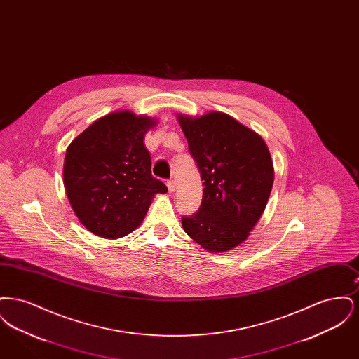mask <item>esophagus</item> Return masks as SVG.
Instances as JSON below:
<instances>
[{
	"label": "esophagus",
	"instance_id": "34e87169",
	"mask_svg": "<svg viewBox=\"0 0 359 359\" xmlns=\"http://www.w3.org/2000/svg\"><path fill=\"white\" fill-rule=\"evenodd\" d=\"M167 186H168V189H170L171 192H173V191H175V188H176V183H175V180H173V179H171V180H168V182H167Z\"/></svg>",
	"mask_w": 359,
	"mask_h": 359
}]
</instances>
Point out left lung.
<instances>
[{"label":"left lung","mask_w":359,"mask_h":359,"mask_svg":"<svg viewBox=\"0 0 359 359\" xmlns=\"http://www.w3.org/2000/svg\"><path fill=\"white\" fill-rule=\"evenodd\" d=\"M203 180L201 208L182 224L203 249L222 253L248 239L273 187L269 149L255 130L229 114H177Z\"/></svg>","instance_id":"1"}]
</instances>
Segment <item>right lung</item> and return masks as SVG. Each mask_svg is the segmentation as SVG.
I'll use <instances>...</instances> for the list:
<instances>
[{
	"label": "right lung",
	"instance_id": "right-lung-1",
	"mask_svg": "<svg viewBox=\"0 0 359 359\" xmlns=\"http://www.w3.org/2000/svg\"><path fill=\"white\" fill-rule=\"evenodd\" d=\"M157 121L121 110L94 121L69 144L63 183L79 222L107 239L125 237L142 223L156 194L167 186L154 179L144 138Z\"/></svg>",
	"mask_w": 359,
	"mask_h": 359
}]
</instances>
